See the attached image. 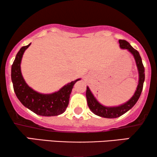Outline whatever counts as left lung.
Listing matches in <instances>:
<instances>
[{
	"mask_svg": "<svg viewBox=\"0 0 157 157\" xmlns=\"http://www.w3.org/2000/svg\"><path fill=\"white\" fill-rule=\"evenodd\" d=\"M119 43L120 48L121 49L127 50L134 58L139 74L138 85H137L136 89L134 92V95L131 97L129 100H128L127 101L124 103V104L119 105V106H106L101 104L94 96L93 93L90 90L89 87H86V96L87 104L90 110L94 114L101 117L107 118V119H114V118L121 117V116L127 112L128 111H129L136 104L137 101L140 97L141 91H142L144 82L145 79L144 67L142 60H141V58L139 55V53L131 46L129 43L125 40H119Z\"/></svg>",
	"mask_w": 157,
	"mask_h": 157,
	"instance_id": "1",
	"label": "left lung"
}]
</instances>
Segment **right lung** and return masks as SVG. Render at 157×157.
<instances>
[{"label":"right lung","instance_id":"1","mask_svg":"<svg viewBox=\"0 0 157 157\" xmlns=\"http://www.w3.org/2000/svg\"><path fill=\"white\" fill-rule=\"evenodd\" d=\"M30 45L20 49L13 63L11 80L15 94L23 106L37 115L54 117L61 114L67 108L74 84L81 78L68 83L59 91L51 94H42L33 90L25 82L21 69L23 55Z\"/></svg>","mask_w":157,"mask_h":157}]
</instances>
